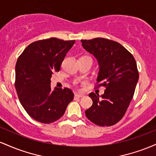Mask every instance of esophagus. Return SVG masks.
<instances>
[{
  "label": "esophagus",
  "mask_w": 156,
  "mask_h": 156,
  "mask_svg": "<svg viewBox=\"0 0 156 156\" xmlns=\"http://www.w3.org/2000/svg\"><path fill=\"white\" fill-rule=\"evenodd\" d=\"M83 97H84V95L82 94H78V93L75 94V98H83Z\"/></svg>",
  "instance_id": "esophagus-1"
}]
</instances>
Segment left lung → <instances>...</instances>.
Listing matches in <instances>:
<instances>
[{"label": "left lung", "instance_id": "left-lung-1", "mask_svg": "<svg viewBox=\"0 0 156 156\" xmlns=\"http://www.w3.org/2000/svg\"><path fill=\"white\" fill-rule=\"evenodd\" d=\"M80 41L82 47L98 62V87H105L101 96L94 92L89 94L93 104L86 110V116L99 126H111L123 117L133 98L139 80L136 62L117 42L104 38Z\"/></svg>", "mask_w": 156, "mask_h": 156}]
</instances>
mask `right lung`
Returning a JSON list of instances; mask_svg holds the SVG:
<instances>
[{"mask_svg": "<svg viewBox=\"0 0 156 156\" xmlns=\"http://www.w3.org/2000/svg\"><path fill=\"white\" fill-rule=\"evenodd\" d=\"M75 40L50 38L30 44L17 58L15 89L28 115L42 123L58 120L64 115L74 94L68 88L51 90L53 73L61 65Z\"/></svg>", "mask_w": 156, "mask_h": 156, "instance_id": "right-lung-1", "label": "right lung"}]
</instances>
